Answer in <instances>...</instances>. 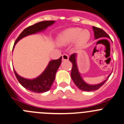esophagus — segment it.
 I'll list each match as a JSON object with an SVG mask.
<instances>
[{"label": "esophagus", "instance_id": "1", "mask_svg": "<svg viewBox=\"0 0 124 124\" xmlns=\"http://www.w3.org/2000/svg\"><path fill=\"white\" fill-rule=\"evenodd\" d=\"M69 59V56L67 54H63L62 55V61H68Z\"/></svg>", "mask_w": 124, "mask_h": 124}]
</instances>
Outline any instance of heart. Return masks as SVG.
<instances>
[{
	"mask_svg": "<svg viewBox=\"0 0 124 124\" xmlns=\"http://www.w3.org/2000/svg\"><path fill=\"white\" fill-rule=\"evenodd\" d=\"M90 38V32L86 30H82L80 28H71L67 29L59 34L58 41L61 45H67L76 41L78 47L82 46Z\"/></svg>",
	"mask_w": 124,
	"mask_h": 124,
	"instance_id": "obj_1",
	"label": "heart"
}]
</instances>
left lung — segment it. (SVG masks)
Returning a JSON list of instances; mask_svg holds the SVG:
<instances>
[{"instance_id": "8db88e82", "label": "left lung", "mask_w": 124, "mask_h": 124, "mask_svg": "<svg viewBox=\"0 0 124 124\" xmlns=\"http://www.w3.org/2000/svg\"><path fill=\"white\" fill-rule=\"evenodd\" d=\"M93 31H94V36H95L96 39H99V38H110V36L108 35L107 33H105L102 29L99 28L98 27H95V26H93ZM76 53L72 54L69 58L70 61L71 62L72 65H72L71 72V77L72 80H73L75 85L78 86V88L82 90V91H93L98 90L99 88L101 87L105 84V82L107 80V79H108L110 75L108 76V78L106 80H104V82H102L101 84L94 85H91L86 84L83 80V79H82L81 76H80V74H79V71H78V67H77L76 65Z\"/></svg>"}]
</instances>
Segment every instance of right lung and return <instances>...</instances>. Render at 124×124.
Segmentation results:
<instances>
[{
  "instance_id": "add662e5",
  "label": "right lung",
  "mask_w": 124,
  "mask_h": 124,
  "mask_svg": "<svg viewBox=\"0 0 124 124\" xmlns=\"http://www.w3.org/2000/svg\"><path fill=\"white\" fill-rule=\"evenodd\" d=\"M54 22V21L53 20L42 21L26 28L17 38L14 42V46L15 44L23 37L42 31L43 30L46 29L47 26L53 24ZM61 62H62V56L58 59L50 61L44 73L36 79L33 80L24 79L18 75L15 70H14V72L19 82L26 89L33 92L39 93L46 92L50 90L54 80L56 71L59 67Z\"/></svg>"
}]
</instances>
